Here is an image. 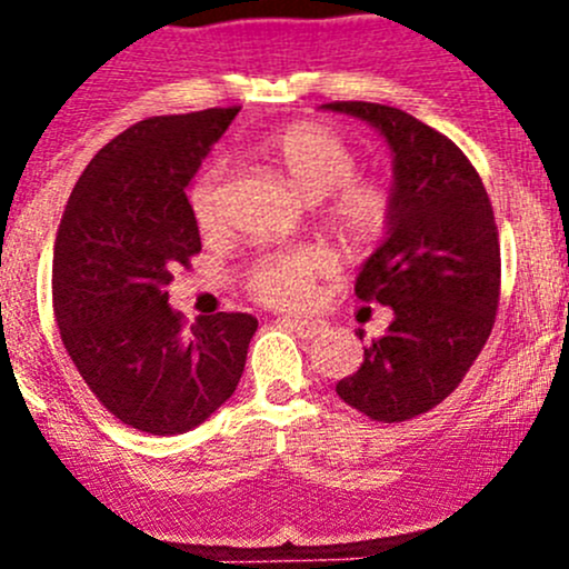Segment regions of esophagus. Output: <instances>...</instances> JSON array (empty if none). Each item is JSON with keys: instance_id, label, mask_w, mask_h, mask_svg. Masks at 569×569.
<instances>
[{"instance_id": "esophagus-1", "label": "esophagus", "mask_w": 569, "mask_h": 569, "mask_svg": "<svg viewBox=\"0 0 569 569\" xmlns=\"http://www.w3.org/2000/svg\"><path fill=\"white\" fill-rule=\"evenodd\" d=\"M286 327H291L295 332H300L302 338H317V336H325L327 332V321L321 319H302V317H286L280 319Z\"/></svg>"}]
</instances>
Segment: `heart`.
I'll return each instance as SVG.
<instances>
[{
    "label": "heart",
    "instance_id": "b5f03b06",
    "mask_svg": "<svg viewBox=\"0 0 569 569\" xmlns=\"http://www.w3.org/2000/svg\"><path fill=\"white\" fill-rule=\"evenodd\" d=\"M258 153L274 164L308 200H321V217L347 244H371L391 228L393 194L375 178H360L358 151L319 123H295L258 142ZM187 206L203 233L222 220V164L206 162L187 187ZM330 258L317 248L258 252L244 269V289L274 308L308 306L317 283L330 274Z\"/></svg>",
    "mask_w": 569,
    "mask_h": 569
}]
</instances>
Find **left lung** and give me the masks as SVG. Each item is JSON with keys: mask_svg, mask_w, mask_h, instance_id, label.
I'll return each mask as SVG.
<instances>
[{"mask_svg": "<svg viewBox=\"0 0 569 569\" xmlns=\"http://www.w3.org/2000/svg\"><path fill=\"white\" fill-rule=\"evenodd\" d=\"M366 120L393 151V220L355 295L393 308L388 332L336 393L371 421L423 416L455 393L485 349L501 297V242L479 173L460 148L405 109L330 101ZM363 341V332H358Z\"/></svg>", "mask_w": 569, "mask_h": 569, "instance_id": "obj_1", "label": "left lung"}]
</instances>
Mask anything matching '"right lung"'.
<instances>
[{"instance_id":"add662e5","label":"right lung","mask_w":569,"mask_h":569,"mask_svg":"<svg viewBox=\"0 0 569 569\" xmlns=\"http://www.w3.org/2000/svg\"><path fill=\"white\" fill-rule=\"evenodd\" d=\"M237 112L157 114L120 131L79 176L57 228L51 295L66 352L101 407L140 432L198 427L244 371L256 317L187 327L168 306L173 272L200 252L183 189Z\"/></svg>"}]
</instances>
